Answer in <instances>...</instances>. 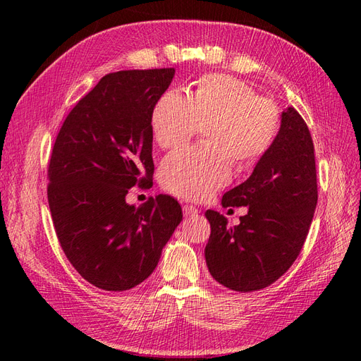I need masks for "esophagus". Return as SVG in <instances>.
I'll return each instance as SVG.
<instances>
[{"mask_svg":"<svg viewBox=\"0 0 361 361\" xmlns=\"http://www.w3.org/2000/svg\"><path fill=\"white\" fill-rule=\"evenodd\" d=\"M183 215L187 218H191V216H197L200 214V211L197 209V207L192 206V204H183Z\"/></svg>","mask_w":361,"mask_h":361,"instance_id":"34e87169","label":"esophagus"}]
</instances>
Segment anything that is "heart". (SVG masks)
<instances>
[{
	"label": "heart",
	"mask_w": 361,
	"mask_h": 361,
	"mask_svg": "<svg viewBox=\"0 0 361 361\" xmlns=\"http://www.w3.org/2000/svg\"><path fill=\"white\" fill-rule=\"evenodd\" d=\"M204 128V146L174 152L164 159V190L185 200L212 197L231 180L233 162L253 167L274 146L280 111L241 80L223 73L200 78L190 97L164 93L152 111V133L161 149H176Z\"/></svg>",
	"instance_id": "obj_1"
}]
</instances>
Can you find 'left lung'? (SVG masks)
Listing matches in <instances>:
<instances>
[{
	"label": "left lung",
	"mask_w": 361,
	"mask_h": 361,
	"mask_svg": "<svg viewBox=\"0 0 361 361\" xmlns=\"http://www.w3.org/2000/svg\"><path fill=\"white\" fill-rule=\"evenodd\" d=\"M318 203L314 147L310 130L295 108L281 113L274 146L251 176L223 195L221 204L248 206L238 226L206 211L211 236L204 259L220 285L253 292L279 280L298 257Z\"/></svg>",
	"instance_id": "1"
}]
</instances>
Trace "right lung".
Wrapping results in <instances>:
<instances>
[{
  "instance_id": "obj_1",
  "label": "right lung",
  "mask_w": 361,
  "mask_h": 361,
  "mask_svg": "<svg viewBox=\"0 0 361 361\" xmlns=\"http://www.w3.org/2000/svg\"><path fill=\"white\" fill-rule=\"evenodd\" d=\"M174 68L108 73L73 106L48 169V203L64 255L93 286L122 292L145 281L182 221L176 199L140 207L129 188L152 187V111Z\"/></svg>"
}]
</instances>
